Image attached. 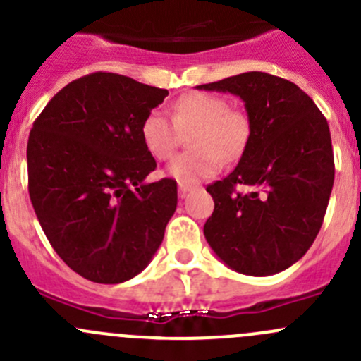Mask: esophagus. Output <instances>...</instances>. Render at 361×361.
<instances>
[{
	"label": "esophagus",
	"mask_w": 361,
	"mask_h": 361,
	"mask_svg": "<svg viewBox=\"0 0 361 361\" xmlns=\"http://www.w3.org/2000/svg\"><path fill=\"white\" fill-rule=\"evenodd\" d=\"M192 190L190 185H185V183H180V187H178V192H180V197L185 199L188 195V192Z\"/></svg>",
	"instance_id": "obj_1"
}]
</instances>
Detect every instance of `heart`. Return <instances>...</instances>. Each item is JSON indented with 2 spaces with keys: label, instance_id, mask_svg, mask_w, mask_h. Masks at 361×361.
Wrapping results in <instances>:
<instances>
[{
  "label": "heart",
  "instance_id": "1",
  "mask_svg": "<svg viewBox=\"0 0 361 361\" xmlns=\"http://www.w3.org/2000/svg\"><path fill=\"white\" fill-rule=\"evenodd\" d=\"M190 134L192 152L178 155L166 173L185 185L207 180L220 169L221 160H234L250 140L251 123L241 110L228 108L227 99L207 92H188L173 104V118L154 110L141 123V140L148 154L167 160L180 145L181 133Z\"/></svg>",
  "mask_w": 361,
  "mask_h": 361
}]
</instances>
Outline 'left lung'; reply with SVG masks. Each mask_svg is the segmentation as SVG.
I'll list each match as a JSON object with an SVG mask.
<instances>
[{"mask_svg": "<svg viewBox=\"0 0 361 361\" xmlns=\"http://www.w3.org/2000/svg\"><path fill=\"white\" fill-rule=\"evenodd\" d=\"M197 89L239 96L251 123L235 169L206 188L214 201L207 245L235 272L278 274L304 257L322 228L336 176L329 122L304 90L269 73Z\"/></svg>", "mask_w": 361, "mask_h": 361, "instance_id": "8db88e82", "label": "left lung"}]
</instances>
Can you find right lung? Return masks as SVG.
Listing matches in <instances>:
<instances>
[{
	"label": "right lung",
	"mask_w": 361,
	"mask_h": 361,
	"mask_svg": "<svg viewBox=\"0 0 361 361\" xmlns=\"http://www.w3.org/2000/svg\"><path fill=\"white\" fill-rule=\"evenodd\" d=\"M167 94L97 71L61 89L32 123L29 197L52 248L89 281L140 274L176 211V181H145L157 162L141 140Z\"/></svg>",
	"instance_id": "add662e5"
}]
</instances>
